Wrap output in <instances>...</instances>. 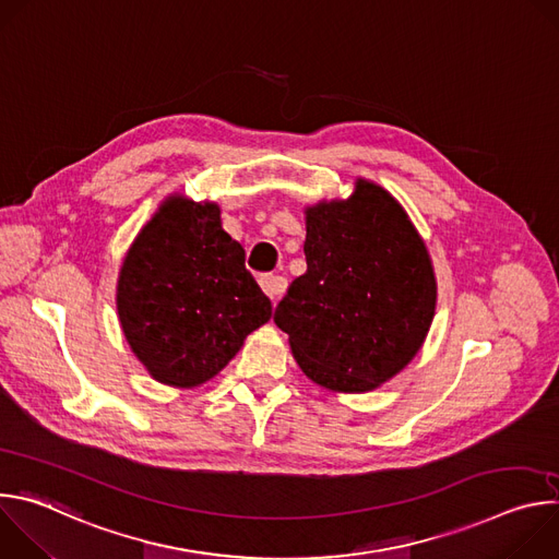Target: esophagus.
Segmentation results:
<instances>
[{"instance_id":"1","label":"esophagus","mask_w":559,"mask_h":559,"mask_svg":"<svg viewBox=\"0 0 559 559\" xmlns=\"http://www.w3.org/2000/svg\"><path fill=\"white\" fill-rule=\"evenodd\" d=\"M261 287H263V292L272 298V300H276L281 294H285V289H287V281L283 278V276H274V274H263L261 276Z\"/></svg>"}]
</instances>
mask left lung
<instances>
[{"label":"left lung","instance_id":"left-lung-1","mask_svg":"<svg viewBox=\"0 0 559 559\" xmlns=\"http://www.w3.org/2000/svg\"><path fill=\"white\" fill-rule=\"evenodd\" d=\"M305 261L274 311L302 373L330 391L367 393L420 352L438 283L423 236L382 186L305 207Z\"/></svg>","mask_w":559,"mask_h":559}]
</instances>
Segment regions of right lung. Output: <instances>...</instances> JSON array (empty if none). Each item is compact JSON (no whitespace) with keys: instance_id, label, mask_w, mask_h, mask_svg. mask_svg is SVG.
<instances>
[{"instance_id":"obj_1","label":"right lung","mask_w":559,"mask_h":559,"mask_svg":"<svg viewBox=\"0 0 559 559\" xmlns=\"http://www.w3.org/2000/svg\"><path fill=\"white\" fill-rule=\"evenodd\" d=\"M117 313L147 373L192 389L270 321L272 302L246 270L241 243L223 229L221 207L170 194L123 257Z\"/></svg>"}]
</instances>
